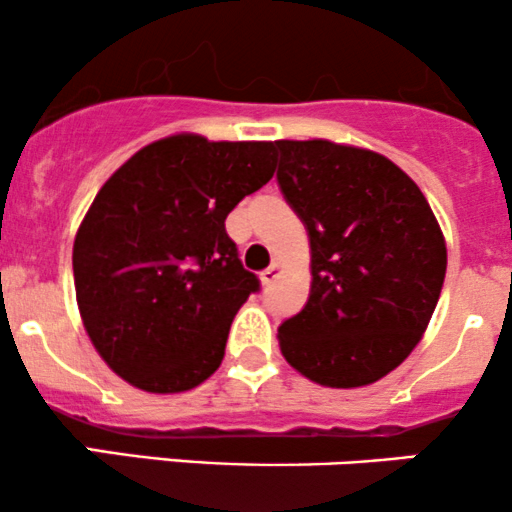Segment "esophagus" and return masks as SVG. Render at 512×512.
Here are the masks:
<instances>
[{
    "mask_svg": "<svg viewBox=\"0 0 512 512\" xmlns=\"http://www.w3.org/2000/svg\"><path fill=\"white\" fill-rule=\"evenodd\" d=\"M281 272H284V267H281L279 262H272V264H269V267L264 269V272L260 274V276H262V284H264V286L274 284V281L281 276Z\"/></svg>",
    "mask_w": 512,
    "mask_h": 512,
    "instance_id": "obj_1",
    "label": "esophagus"
}]
</instances>
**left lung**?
I'll return each mask as SVG.
<instances>
[{
  "label": "left lung",
  "mask_w": 512,
  "mask_h": 512,
  "mask_svg": "<svg viewBox=\"0 0 512 512\" xmlns=\"http://www.w3.org/2000/svg\"><path fill=\"white\" fill-rule=\"evenodd\" d=\"M279 187L310 238V296L279 327L291 368L325 387L385 378L424 337L448 250L414 180L330 139H279Z\"/></svg>",
  "instance_id": "8db88e82"
}]
</instances>
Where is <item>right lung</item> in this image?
<instances>
[{
    "instance_id": "1",
    "label": "right lung",
    "mask_w": 512,
    "mask_h": 512,
    "mask_svg": "<svg viewBox=\"0 0 512 512\" xmlns=\"http://www.w3.org/2000/svg\"><path fill=\"white\" fill-rule=\"evenodd\" d=\"M274 142L170 134L105 180L74 238V289L98 356L129 385L187 392L221 366L240 305L260 289L226 216L272 180Z\"/></svg>"
}]
</instances>
